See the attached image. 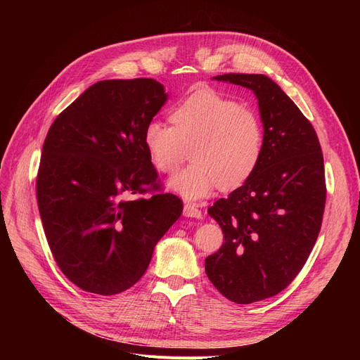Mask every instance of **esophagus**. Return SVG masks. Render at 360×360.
Here are the masks:
<instances>
[{
	"label": "esophagus",
	"mask_w": 360,
	"mask_h": 360,
	"mask_svg": "<svg viewBox=\"0 0 360 360\" xmlns=\"http://www.w3.org/2000/svg\"><path fill=\"white\" fill-rule=\"evenodd\" d=\"M183 214L186 217H197V219H201L202 213L198 209L197 204H192V202H186L183 207Z\"/></svg>",
	"instance_id": "obj_1"
}]
</instances>
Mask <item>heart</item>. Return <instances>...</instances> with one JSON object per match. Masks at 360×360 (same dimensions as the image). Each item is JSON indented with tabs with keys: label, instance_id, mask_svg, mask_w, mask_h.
Listing matches in <instances>:
<instances>
[{
	"label": "heart",
	"instance_id": "obj_1",
	"mask_svg": "<svg viewBox=\"0 0 360 360\" xmlns=\"http://www.w3.org/2000/svg\"><path fill=\"white\" fill-rule=\"evenodd\" d=\"M172 126L158 120L144 129V146L160 172L177 171L168 186L186 200L205 198L217 188L243 184L263 156L264 129L249 108L214 91H200L183 101L169 115Z\"/></svg>",
	"mask_w": 360,
	"mask_h": 360
}]
</instances>
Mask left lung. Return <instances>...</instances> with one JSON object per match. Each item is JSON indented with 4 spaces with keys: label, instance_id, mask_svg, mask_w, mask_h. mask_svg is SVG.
I'll return each instance as SVG.
<instances>
[{
    "label": "left lung",
    "instance_id": "left-lung-1",
    "mask_svg": "<svg viewBox=\"0 0 360 360\" xmlns=\"http://www.w3.org/2000/svg\"><path fill=\"white\" fill-rule=\"evenodd\" d=\"M213 79L252 91L264 129L252 176L209 209L225 242L205 258V274L222 296L246 304L281 292L307 263L326 202L323 153L312 124L269 76Z\"/></svg>",
    "mask_w": 360,
    "mask_h": 360
}]
</instances>
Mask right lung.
<instances>
[{
    "label": "right lung",
    "instance_id": "add662e5",
    "mask_svg": "<svg viewBox=\"0 0 360 360\" xmlns=\"http://www.w3.org/2000/svg\"><path fill=\"white\" fill-rule=\"evenodd\" d=\"M168 93L150 78L89 86L52 123L41 150L37 202L58 267L81 290L112 296L143 278L156 243L181 212L158 189L144 129Z\"/></svg>",
    "mask_w": 360,
    "mask_h": 360
}]
</instances>
